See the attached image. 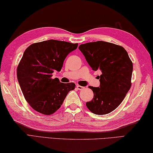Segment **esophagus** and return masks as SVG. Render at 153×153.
<instances>
[{
	"mask_svg": "<svg viewBox=\"0 0 153 153\" xmlns=\"http://www.w3.org/2000/svg\"><path fill=\"white\" fill-rule=\"evenodd\" d=\"M76 87H77V89H78V90H82V89H84V87H82V86H81V85H77Z\"/></svg>",
	"mask_w": 153,
	"mask_h": 153,
	"instance_id": "esophagus-1",
	"label": "esophagus"
}]
</instances>
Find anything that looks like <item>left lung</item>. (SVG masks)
I'll use <instances>...</instances> for the list:
<instances>
[{
	"instance_id": "8db88e82",
	"label": "left lung",
	"mask_w": 153,
	"mask_h": 153,
	"mask_svg": "<svg viewBox=\"0 0 153 153\" xmlns=\"http://www.w3.org/2000/svg\"><path fill=\"white\" fill-rule=\"evenodd\" d=\"M82 52L93 70H100L99 87L89 86L94 96L86 106L98 115L113 111L124 99L131 85L133 63L125 48L99 41L80 45Z\"/></svg>"
}]
</instances>
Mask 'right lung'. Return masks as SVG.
<instances>
[{
  "label": "right lung",
  "instance_id": "add662e5",
  "mask_svg": "<svg viewBox=\"0 0 153 153\" xmlns=\"http://www.w3.org/2000/svg\"><path fill=\"white\" fill-rule=\"evenodd\" d=\"M78 43L48 40L29 46L17 68L18 80L25 99L35 111L51 115L60 108L74 83H60L52 78L60 71L67 55L76 50Z\"/></svg>",
  "mask_w": 153,
  "mask_h": 153
}]
</instances>
